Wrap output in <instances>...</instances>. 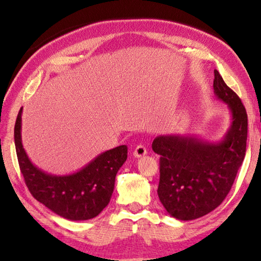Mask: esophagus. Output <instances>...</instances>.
<instances>
[{"mask_svg": "<svg viewBox=\"0 0 261 261\" xmlns=\"http://www.w3.org/2000/svg\"><path fill=\"white\" fill-rule=\"evenodd\" d=\"M146 154H147V149H146L145 146L139 145V146L136 147L135 151H134V156L136 158H141L143 156H146Z\"/></svg>", "mask_w": 261, "mask_h": 261, "instance_id": "obj_1", "label": "esophagus"}]
</instances>
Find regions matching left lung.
<instances>
[{
    "mask_svg": "<svg viewBox=\"0 0 261 261\" xmlns=\"http://www.w3.org/2000/svg\"><path fill=\"white\" fill-rule=\"evenodd\" d=\"M214 94L228 105L231 122L218 142L196 136L162 135L152 150L160 154L158 197L167 213L191 221L212 212L228 195L246 154L248 116L239 96L214 70Z\"/></svg>",
    "mask_w": 261,
    "mask_h": 261,
    "instance_id": "8db88e82",
    "label": "left lung"
}]
</instances>
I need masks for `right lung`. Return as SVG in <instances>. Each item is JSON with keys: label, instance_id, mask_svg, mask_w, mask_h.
Instances as JSON below:
<instances>
[{"label": "right lung", "instance_id": "add662e5", "mask_svg": "<svg viewBox=\"0 0 261 261\" xmlns=\"http://www.w3.org/2000/svg\"><path fill=\"white\" fill-rule=\"evenodd\" d=\"M22 108L14 125V143L21 173L32 196L54 213L70 221L95 218L110 203L115 176L127 157L125 145L99 153L84 167L53 175L32 164L22 145Z\"/></svg>", "mask_w": 261, "mask_h": 261}]
</instances>
